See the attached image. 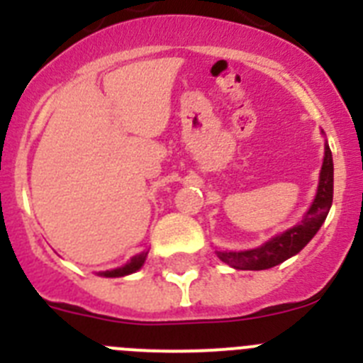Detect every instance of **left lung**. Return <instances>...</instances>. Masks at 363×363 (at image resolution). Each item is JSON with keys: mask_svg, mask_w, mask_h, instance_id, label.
I'll return each mask as SVG.
<instances>
[{"mask_svg": "<svg viewBox=\"0 0 363 363\" xmlns=\"http://www.w3.org/2000/svg\"><path fill=\"white\" fill-rule=\"evenodd\" d=\"M333 154L325 143V156H323L322 171H320L318 191L311 203L309 211L298 225L277 234L274 238L265 242L264 245L247 251H216L218 258L227 265L240 271H264L281 264L298 252L313 240L325 221L329 209L333 205Z\"/></svg>", "mask_w": 363, "mask_h": 363, "instance_id": "1", "label": "left lung"}]
</instances>
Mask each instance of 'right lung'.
Here are the masks:
<instances>
[{"label":"right lung","instance_id":"1","mask_svg":"<svg viewBox=\"0 0 363 363\" xmlns=\"http://www.w3.org/2000/svg\"><path fill=\"white\" fill-rule=\"evenodd\" d=\"M145 258H147V251H143V252H140V255L133 256V258H130V262H127L123 267L111 269V271L99 272V277L120 278V277H127V274H133V272H136L138 269H142V265L145 264Z\"/></svg>","mask_w":363,"mask_h":363}]
</instances>
